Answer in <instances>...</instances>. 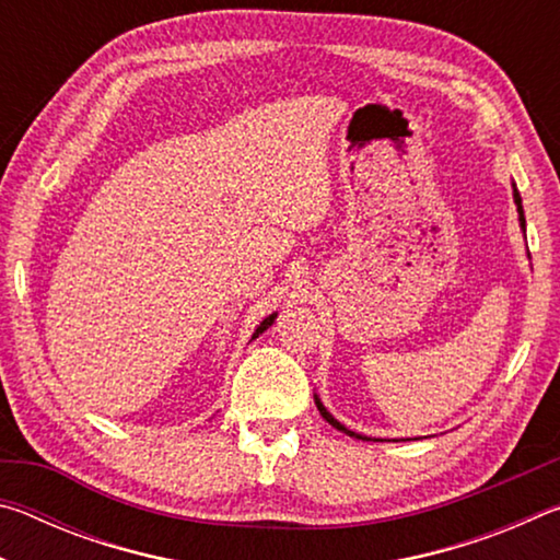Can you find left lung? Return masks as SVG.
Segmentation results:
<instances>
[{"label":"left lung","instance_id":"obj_1","mask_svg":"<svg viewBox=\"0 0 560 560\" xmlns=\"http://www.w3.org/2000/svg\"><path fill=\"white\" fill-rule=\"evenodd\" d=\"M514 200H516V207H518V220H521V226H526V220H524V210H521V197H518V192H514ZM316 407H318V410H320V415H324V417H326V422H330V424H334V428H336V430H343L346 434H353V432H350V430H346V428H343V424H340L338 420H334V415H330V412L326 410V407H324V405H320V400H318V397H316ZM360 440H363V438H360Z\"/></svg>","mask_w":560,"mask_h":560}]
</instances>
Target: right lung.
I'll list each match as a JSON object with an SVG mask.
<instances>
[{
	"instance_id": "1",
	"label": "right lung",
	"mask_w": 560,
	"mask_h": 560,
	"mask_svg": "<svg viewBox=\"0 0 560 560\" xmlns=\"http://www.w3.org/2000/svg\"><path fill=\"white\" fill-rule=\"evenodd\" d=\"M273 318H277V314H271L269 318H264V320H261V324H259V328H257V334H254V338H257L259 334H264V330H267V328H269V326L273 324Z\"/></svg>"
}]
</instances>
